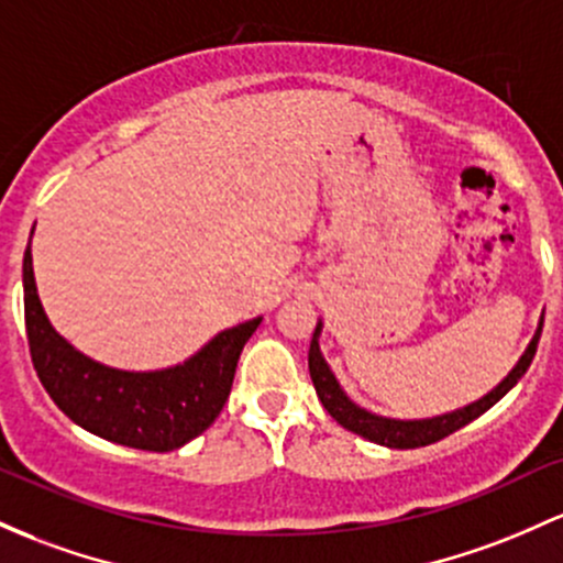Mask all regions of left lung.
I'll list each match as a JSON object with an SVG mask.
<instances>
[{"label": "left lung", "mask_w": 563, "mask_h": 563, "mask_svg": "<svg viewBox=\"0 0 563 563\" xmlns=\"http://www.w3.org/2000/svg\"><path fill=\"white\" fill-rule=\"evenodd\" d=\"M542 320L537 325L532 342H529L527 352L521 355V361L516 363V368L494 387L492 393H486L484 398H478L475 404L465 406V409H456L449 413H441V417H430V419H390V417H379V413H372L366 409H361L357 404H352L347 398V393L339 387L336 376L325 363L323 352H320V331H323V323L314 325L312 333V342H310V376H312V385L314 393H318L320 404L323 409L342 424L344 430L355 432V435L366 438V441L379 443V446H390V449H419V446H428V443L441 441V438L452 435L460 428H465L467 422L478 419L481 413L489 411L494 404H497L503 395H508L512 387L518 385L527 368L532 366V357L537 352V342H540V333H542Z\"/></svg>", "instance_id": "1"}]
</instances>
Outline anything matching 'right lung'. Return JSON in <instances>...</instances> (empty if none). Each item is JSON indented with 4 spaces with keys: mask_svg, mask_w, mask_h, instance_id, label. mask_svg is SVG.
<instances>
[{
    "mask_svg": "<svg viewBox=\"0 0 563 563\" xmlns=\"http://www.w3.org/2000/svg\"><path fill=\"white\" fill-rule=\"evenodd\" d=\"M23 310L36 376L60 411L92 435L144 452H173L213 424L230 398L240 352L262 318L216 333L189 361L163 372H120L90 361L53 329L23 253Z\"/></svg>",
    "mask_w": 563,
    "mask_h": 563,
    "instance_id": "right-lung-1",
    "label": "right lung"
}]
</instances>
